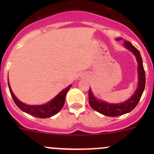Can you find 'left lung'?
Wrapping results in <instances>:
<instances>
[{
  "label": "left lung",
  "mask_w": 154,
  "mask_h": 154,
  "mask_svg": "<svg viewBox=\"0 0 154 154\" xmlns=\"http://www.w3.org/2000/svg\"><path fill=\"white\" fill-rule=\"evenodd\" d=\"M122 38H118L116 40H121ZM125 46L126 48L130 50L136 56L138 62V75H139V83L134 94L127 100L121 103H109L103 100H99L95 98L91 92V88L88 91V102L91 108L95 111L109 117L122 116L131 112L133 109L137 106L139 100L143 93L145 87V72H144L142 59L140 52L136 49L133 45L129 42L125 41Z\"/></svg>",
  "instance_id": "left-lung-1"
}]
</instances>
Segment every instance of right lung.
Returning <instances> with one entry per match:
<instances>
[{
    "instance_id": "right-lung-1",
    "label": "right lung",
    "mask_w": 154,
    "mask_h": 154,
    "mask_svg": "<svg viewBox=\"0 0 154 154\" xmlns=\"http://www.w3.org/2000/svg\"><path fill=\"white\" fill-rule=\"evenodd\" d=\"M9 88H10V91L11 96H12V99H13L14 102L15 104L18 106V108L23 112H25L27 114L31 115L35 117L39 118V119H46V118H50L51 116H54L57 113L61 110L63 108V105L65 103V100H66V96L68 90L71 87V85H69L67 88L63 89L61 92L59 93L53 100L48 102L46 104L43 105H27L25 103H22L20 101L15 94L12 92V89H11L10 83L8 81Z\"/></svg>"
}]
</instances>
